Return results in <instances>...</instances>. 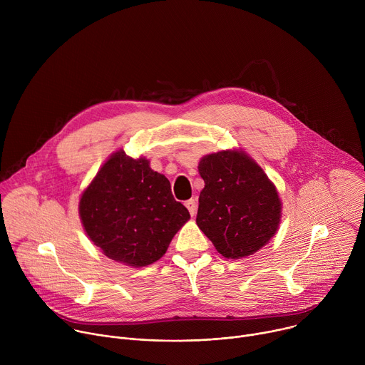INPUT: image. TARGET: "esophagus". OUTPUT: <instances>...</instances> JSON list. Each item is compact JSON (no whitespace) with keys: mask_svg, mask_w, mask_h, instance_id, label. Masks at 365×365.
I'll return each instance as SVG.
<instances>
[{"mask_svg":"<svg viewBox=\"0 0 365 365\" xmlns=\"http://www.w3.org/2000/svg\"><path fill=\"white\" fill-rule=\"evenodd\" d=\"M185 206L187 207V211H189V214H190L192 217L196 214V200H195V199L186 200V202H185Z\"/></svg>","mask_w":365,"mask_h":365,"instance_id":"esophagus-1","label":"esophagus"}]
</instances>
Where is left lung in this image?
I'll return each mask as SVG.
<instances>
[{"label":"left lung","mask_w":365,"mask_h":365,"mask_svg":"<svg viewBox=\"0 0 365 365\" xmlns=\"http://www.w3.org/2000/svg\"><path fill=\"white\" fill-rule=\"evenodd\" d=\"M197 170L205 182L196 224L225 258L263 248L282 221V200L264 170L241 148L206 154Z\"/></svg>","instance_id":"8db88e82"}]
</instances>
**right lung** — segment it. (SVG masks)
I'll list each match as a JSON object with an SVG mask.
<instances>
[{"label": "right lung", "instance_id": "right-lung-1", "mask_svg": "<svg viewBox=\"0 0 365 365\" xmlns=\"http://www.w3.org/2000/svg\"><path fill=\"white\" fill-rule=\"evenodd\" d=\"M79 217L88 238L117 263L145 267L160 259L189 221L170 182L145 158L113 153L82 192Z\"/></svg>", "mask_w": 365, "mask_h": 365}]
</instances>
